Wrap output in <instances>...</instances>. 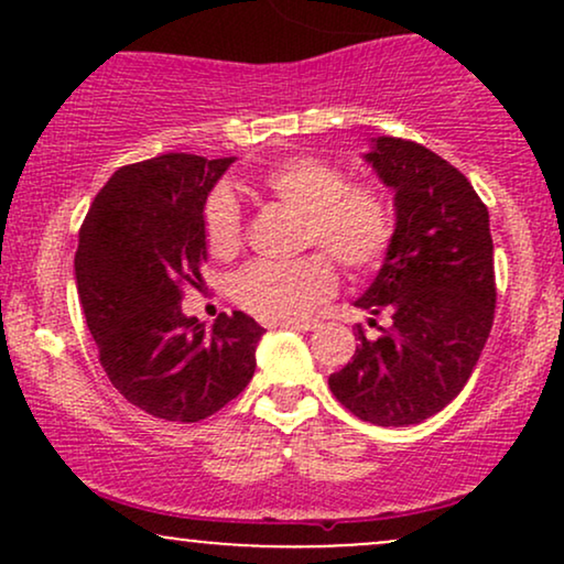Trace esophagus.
Instances as JSON below:
<instances>
[{"label":"esophagus","instance_id":"obj_1","mask_svg":"<svg viewBox=\"0 0 564 564\" xmlns=\"http://www.w3.org/2000/svg\"><path fill=\"white\" fill-rule=\"evenodd\" d=\"M283 326L289 328H296V332H315V328L321 326L318 318H302V321H286Z\"/></svg>","mask_w":564,"mask_h":564}]
</instances>
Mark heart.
Listing matches in <instances>:
<instances>
[{
  "label": "heart",
  "instance_id": "b5f03b06",
  "mask_svg": "<svg viewBox=\"0 0 564 564\" xmlns=\"http://www.w3.org/2000/svg\"><path fill=\"white\" fill-rule=\"evenodd\" d=\"M262 187L278 204L302 215V246H321L345 270L366 273L384 260L392 243V209L371 185H347L345 172L323 159L300 156L275 164ZM206 249L230 260L241 249V212L230 193H212L204 206ZM336 289L326 254L294 262H251L236 275L238 304L262 321H296L326 302Z\"/></svg>",
  "mask_w": 564,
  "mask_h": 564
}]
</instances>
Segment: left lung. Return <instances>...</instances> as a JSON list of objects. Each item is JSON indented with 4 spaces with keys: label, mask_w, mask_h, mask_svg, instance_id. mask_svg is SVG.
<instances>
[{
    "label": "left lung",
    "mask_w": 564,
    "mask_h": 564,
    "mask_svg": "<svg viewBox=\"0 0 564 564\" xmlns=\"http://www.w3.org/2000/svg\"><path fill=\"white\" fill-rule=\"evenodd\" d=\"M364 159L394 193L392 243L355 300L379 336L358 323L352 360L328 387L364 422L422 424L464 390L494 326L490 219L469 180L419 142L381 134Z\"/></svg>",
    "instance_id": "1"
}]
</instances>
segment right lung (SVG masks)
I'll return each mask as SVG.
<instances>
[{
    "mask_svg": "<svg viewBox=\"0 0 564 564\" xmlns=\"http://www.w3.org/2000/svg\"><path fill=\"white\" fill-rule=\"evenodd\" d=\"M236 156L191 153L121 166L79 230L76 289L100 364L132 405L166 422H200L254 377L264 328L246 313L206 328L183 313L209 257L204 206Z\"/></svg>",
    "mask_w": 564,
    "mask_h": 564,
    "instance_id": "obj_1",
    "label": "right lung"
}]
</instances>
